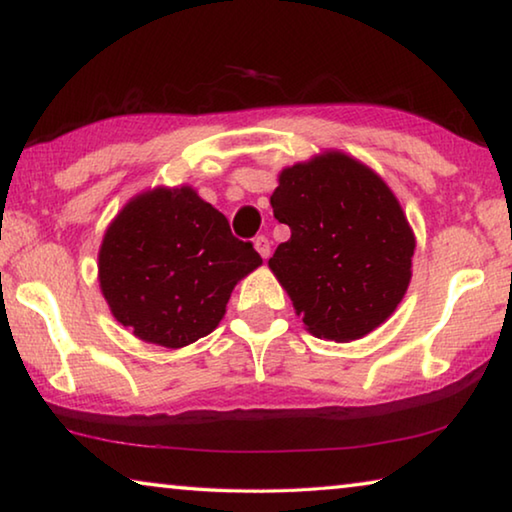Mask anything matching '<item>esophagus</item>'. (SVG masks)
<instances>
[{
  "label": "esophagus",
  "mask_w": 512,
  "mask_h": 512,
  "mask_svg": "<svg viewBox=\"0 0 512 512\" xmlns=\"http://www.w3.org/2000/svg\"><path fill=\"white\" fill-rule=\"evenodd\" d=\"M255 250L259 255H262V259H268V255H271V241H268L266 237H255Z\"/></svg>",
  "instance_id": "obj_1"
}]
</instances>
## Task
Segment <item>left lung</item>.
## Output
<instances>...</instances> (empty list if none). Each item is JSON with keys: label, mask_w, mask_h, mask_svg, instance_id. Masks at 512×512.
<instances>
[{"label": "left lung", "mask_w": 512, "mask_h": 512, "mask_svg": "<svg viewBox=\"0 0 512 512\" xmlns=\"http://www.w3.org/2000/svg\"><path fill=\"white\" fill-rule=\"evenodd\" d=\"M271 207L291 239L268 259L318 339L348 343L393 316L411 282L415 235L393 189L343 151L277 176Z\"/></svg>", "instance_id": "1"}]
</instances>
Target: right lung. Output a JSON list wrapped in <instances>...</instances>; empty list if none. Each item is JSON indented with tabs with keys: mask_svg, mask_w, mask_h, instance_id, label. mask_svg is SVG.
I'll return each mask as SVG.
<instances>
[{
	"mask_svg": "<svg viewBox=\"0 0 512 512\" xmlns=\"http://www.w3.org/2000/svg\"><path fill=\"white\" fill-rule=\"evenodd\" d=\"M262 266L250 241L194 187H153L110 221L99 287L119 325L146 343L185 348L214 332L232 289Z\"/></svg>",
	"mask_w": 512,
	"mask_h": 512,
	"instance_id": "right-lung-1",
	"label": "right lung"
}]
</instances>
